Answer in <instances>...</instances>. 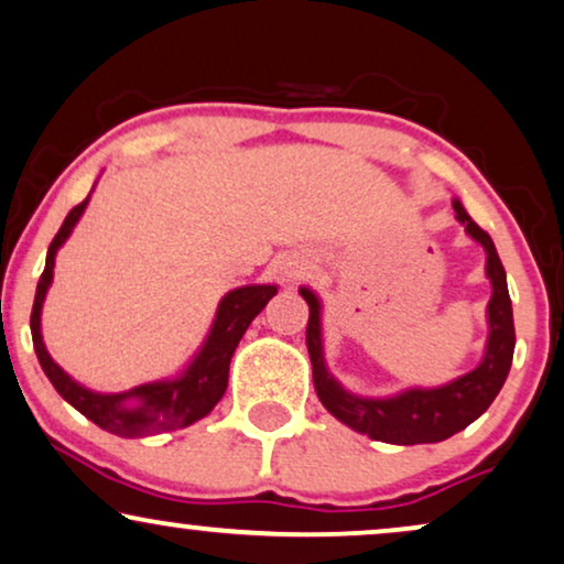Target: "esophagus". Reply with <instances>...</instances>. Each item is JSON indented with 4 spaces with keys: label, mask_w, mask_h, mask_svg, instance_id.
<instances>
[{
    "label": "esophagus",
    "mask_w": 564,
    "mask_h": 564,
    "mask_svg": "<svg viewBox=\"0 0 564 564\" xmlns=\"http://www.w3.org/2000/svg\"><path fill=\"white\" fill-rule=\"evenodd\" d=\"M306 268H310V260L302 258V254H291V258L283 260V278L286 281H296V278H302L306 273Z\"/></svg>",
    "instance_id": "34e87169"
}]
</instances>
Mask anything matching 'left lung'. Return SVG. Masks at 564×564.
Here are the masks:
<instances>
[{
	"label": "left lung",
	"instance_id": "obj_1",
	"mask_svg": "<svg viewBox=\"0 0 564 564\" xmlns=\"http://www.w3.org/2000/svg\"><path fill=\"white\" fill-rule=\"evenodd\" d=\"M455 218L466 226V234L487 252V278L491 283V299L487 304V346L481 361L471 372L437 388H405L395 395L372 398L356 395L346 390L325 365L323 348V302L310 286L299 289V294L310 304V323H306V348L312 359V380L319 403L333 413L338 422L351 426L354 432L388 442V445H422V442H442L455 432L466 430L489 409L497 393L508 380L512 351H516V325H512V304L508 294V275L497 254L495 241L481 231L468 216L460 199H453Z\"/></svg>",
	"mask_w": 564,
	"mask_h": 564
}]
</instances>
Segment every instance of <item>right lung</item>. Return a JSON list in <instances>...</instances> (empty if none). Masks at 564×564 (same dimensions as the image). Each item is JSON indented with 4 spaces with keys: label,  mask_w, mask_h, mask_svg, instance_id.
<instances>
[{
    "label": "right lung",
    "mask_w": 564,
    "mask_h": 564,
    "mask_svg": "<svg viewBox=\"0 0 564 564\" xmlns=\"http://www.w3.org/2000/svg\"><path fill=\"white\" fill-rule=\"evenodd\" d=\"M90 195L75 205L64 218L62 229L56 231L46 252V268L41 273L35 302L31 312V335L33 348L39 356L41 369L56 388L64 401L88 416L101 430L117 434V437H151V434L184 430V426L199 422L216 409L229 384V365L237 351L241 335L247 333L249 323L265 310V304L278 294L275 283H252L239 286L218 302L216 319H213L203 346L192 356V361L176 377L159 382H145L140 388L124 390V393H96L73 380L46 351L44 335H41V310H44L46 291L54 281L56 252L77 226V220L88 208Z\"/></svg>",
    "instance_id": "1"
}]
</instances>
